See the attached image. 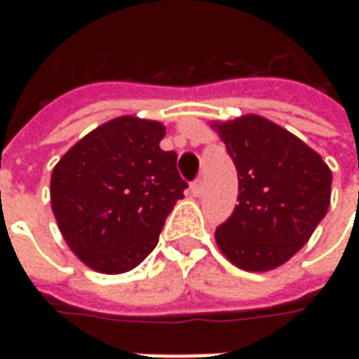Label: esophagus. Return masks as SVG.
Segmentation results:
<instances>
[{
  "instance_id": "1",
  "label": "esophagus",
  "mask_w": 359,
  "mask_h": 359,
  "mask_svg": "<svg viewBox=\"0 0 359 359\" xmlns=\"http://www.w3.org/2000/svg\"><path fill=\"white\" fill-rule=\"evenodd\" d=\"M190 192H192V196H194V198H200V196L203 194L202 179H198V180H194V182H192V187H190Z\"/></svg>"
}]
</instances>
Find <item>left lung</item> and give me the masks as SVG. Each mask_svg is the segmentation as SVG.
I'll use <instances>...</instances> for the list:
<instances>
[{
  "label": "left lung",
  "instance_id": "1",
  "mask_svg": "<svg viewBox=\"0 0 359 359\" xmlns=\"http://www.w3.org/2000/svg\"><path fill=\"white\" fill-rule=\"evenodd\" d=\"M238 172V205L215 242L238 269L271 271L309 241L331 203L332 175L316 149L262 115L213 121Z\"/></svg>",
  "mask_w": 359,
  "mask_h": 359
}]
</instances>
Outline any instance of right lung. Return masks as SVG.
<instances>
[{"label": "right lung", "instance_id": "obj_1", "mask_svg": "<svg viewBox=\"0 0 359 359\" xmlns=\"http://www.w3.org/2000/svg\"><path fill=\"white\" fill-rule=\"evenodd\" d=\"M159 121L123 115L74 144L51 172V210L67 246L90 269L118 275L157 246L188 187Z\"/></svg>", "mask_w": 359, "mask_h": 359}]
</instances>
